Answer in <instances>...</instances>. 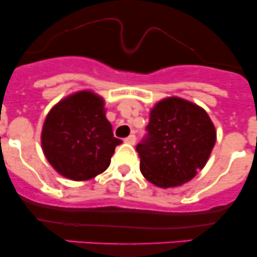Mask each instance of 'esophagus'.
<instances>
[{"instance_id":"1","label":"esophagus","mask_w":257,"mask_h":257,"mask_svg":"<svg viewBox=\"0 0 257 257\" xmlns=\"http://www.w3.org/2000/svg\"><path fill=\"white\" fill-rule=\"evenodd\" d=\"M124 143L129 144V145H135V143H137V137H135L134 134L129 135L128 138L124 139Z\"/></svg>"}]
</instances>
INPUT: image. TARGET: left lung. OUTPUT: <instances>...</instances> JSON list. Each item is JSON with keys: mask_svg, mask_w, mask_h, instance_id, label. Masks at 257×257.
I'll use <instances>...</instances> for the list:
<instances>
[{"mask_svg": "<svg viewBox=\"0 0 257 257\" xmlns=\"http://www.w3.org/2000/svg\"><path fill=\"white\" fill-rule=\"evenodd\" d=\"M146 131L137 146L140 170L145 179L162 188L192 180L204 168L216 141L208 113L175 96L163 99L152 108Z\"/></svg>", "mask_w": 257, "mask_h": 257, "instance_id": "8db88e82", "label": "left lung"}]
</instances>
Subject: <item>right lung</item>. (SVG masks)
I'll return each instance as SVG.
<instances>
[{"instance_id":"1","label":"right lung","mask_w":257,"mask_h":257,"mask_svg":"<svg viewBox=\"0 0 257 257\" xmlns=\"http://www.w3.org/2000/svg\"><path fill=\"white\" fill-rule=\"evenodd\" d=\"M44 156L59 174L84 181L101 174L122 144L106 119L104 100L91 91H78L49 111L42 128Z\"/></svg>"}]
</instances>
